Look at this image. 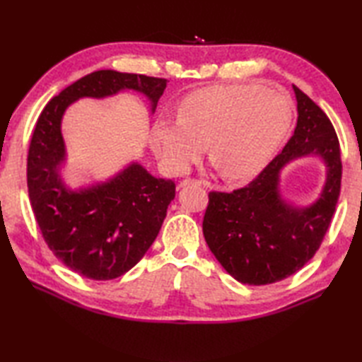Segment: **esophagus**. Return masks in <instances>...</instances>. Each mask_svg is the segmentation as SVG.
I'll list each match as a JSON object with an SVG mask.
<instances>
[{"label":"esophagus","instance_id":"obj_1","mask_svg":"<svg viewBox=\"0 0 362 362\" xmlns=\"http://www.w3.org/2000/svg\"><path fill=\"white\" fill-rule=\"evenodd\" d=\"M188 185H202L201 180H194V179H185L180 182V187H188Z\"/></svg>","mask_w":362,"mask_h":362}]
</instances>
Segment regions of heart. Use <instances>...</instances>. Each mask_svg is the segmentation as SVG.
<instances>
[{
    "instance_id": "b5f03b06",
    "label": "heart",
    "mask_w": 362,
    "mask_h": 362,
    "mask_svg": "<svg viewBox=\"0 0 362 362\" xmlns=\"http://www.w3.org/2000/svg\"><path fill=\"white\" fill-rule=\"evenodd\" d=\"M292 121L289 99L257 83L213 86L182 99L179 118L157 119L151 144L174 173H183L209 146L222 177L257 175L280 148Z\"/></svg>"
}]
</instances>
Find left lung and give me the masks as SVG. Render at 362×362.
<instances>
[{
    "label": "left lung",
    "instance_id": "1",
    "mask_svg": "<svg viewBox=\"0 0 362 362\" xmlns=\"http://www.w3.org/2000/svg\"><path fill=\"white\" fill-rule=\"evenodd\" d=\"M297 126L283 151L249 185L211 191L202 222L205 241L221 266L244 284H271L300 271L320 247L341 193L339 140L325 112L294 86ZM319 155L327 182L318 201L296 209L279 196V171L289 160Z\"/></svg>",
    "mask_w": 362,
    "mask_h": 362
}]
</instances>
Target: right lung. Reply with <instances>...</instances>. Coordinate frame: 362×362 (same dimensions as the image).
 Returning a JSON list of instances; mask_svg holds the SVG:
<instances>
[{"mask_svg": "<svg viewBox=\"0 0 362 362\" xmlns=\"http://www.w3.org/2000/svg\"><path fill=\"white\" fill-rule=\"evenodd\" d=\"M166 79L99 70L83 76L45 105L28 153V191L45 243L71 271L91 280H112L130 271L156 241L175 197L173 180L157 179L132 163L113 179L71 191L60 179L65 144L60 122L79 98H105L136 90L152 112Z\"/></svg>", "mask_w": 362, "mask_h": 362, "instance_id": "right-lung-1", "label": "right lung"}]
</instances>
